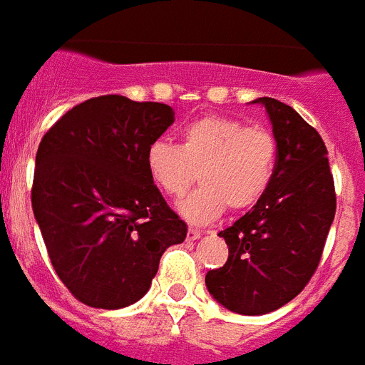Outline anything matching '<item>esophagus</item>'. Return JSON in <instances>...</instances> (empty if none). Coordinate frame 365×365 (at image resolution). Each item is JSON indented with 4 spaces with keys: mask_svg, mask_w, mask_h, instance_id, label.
Wrapping results in <instances>:
<instances>
[{
    "mask_svg": "<svg viewBox=\"0 0 365 365\" xmlns=\"http://www.w3.org/2000/svg\"><path fill=\"white\" fill-rule=\"evenodd\" d=\"M200 231L199 229H189L187 231V240H197V239H200Z\"/></svg>",
    "mask_w": 365,
    "mask_h": 365,
    "instance_id": "esophagus-1",
    "label": "esophagus"
}]
</instances>
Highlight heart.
Listing matches in <instances>:
<instances>
[{
    "label": "heart",
    "instance_id": "heart-1",
    "mask_svg": "<svg viewBox=\"0 0 365 365\" xmlns=\"http://www.w3.org/2000/svg\"><path fill=\"white\" fill-rule=\"evenodd\" d=\"M278 143L269 130L233 117L206 115L187 123L182 142L155 140L145 151L149 178L165 195L180 199L197 176L202 182L180 202L193 223H210L227 210H248L274 178Z\"/></svg>",
    "mask_w": 365,
    "mask_h": 365
}]
</instances>
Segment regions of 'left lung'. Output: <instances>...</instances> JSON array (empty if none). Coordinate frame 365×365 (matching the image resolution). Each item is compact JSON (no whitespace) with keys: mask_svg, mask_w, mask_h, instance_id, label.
<instances>
[{"mask_svg":"<svg viewBox=\"0 0 365 365\" xmlns=\"http://www.w3.org/2000/svg\"><path fill=\"white\" fill-rule=\"evenodd\" d=\"M265 106L278 143L274 178L261 200L220 231L225 265L206 272L217 303L239 314H267L305 288L318 269L335 216V185L322 136L289 106Z\"/></svg>","mask_w":365,"mask_h":365,"instance_id":"obj_1","label":"left lung"}]
</instances>
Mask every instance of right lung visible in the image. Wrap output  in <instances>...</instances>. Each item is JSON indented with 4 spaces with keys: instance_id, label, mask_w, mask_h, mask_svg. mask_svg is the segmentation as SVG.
I'll use <instances>...</instances> for the list:
<instances>
[{
    "instance_id": "obj_1",
    "label": "right lung",
    "mask_w": 365,
    "mask_h": 365,
    "mask_svg": "<svg viewBox=\"0 0 365 365\" xmlns=\"http://www.w3.org/2000/svg\"><path fill=\"white\" fill-rule=\"evenodd\" d=\"M172 123L170 106L106 94L71 108L37 148L34 216L53 269L85 305L142 299L160 255L187 237L145 165Z\"/></svg>"
}]
</instances>
